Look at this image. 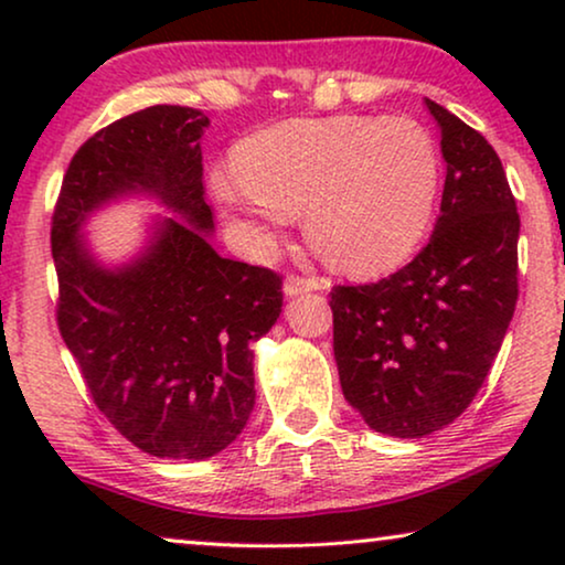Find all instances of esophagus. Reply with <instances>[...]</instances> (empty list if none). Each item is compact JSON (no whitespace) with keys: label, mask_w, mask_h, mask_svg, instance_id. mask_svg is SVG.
Instances as JSON below:
<instances>
[{"label":"esophagus","mask_w":565,"mask_h":565,"mask_svg":"<svg viewBox=\"0 0 565 565\" xmlns=\"http://www.w3.org/2000/svg\"><path fill=\"white\" fill-rule=\"evenodd\" d=\"M327 288V280H319V277H298L290 275L288 280L282 285V292L288 298L300 296V292H311V290H323Z\"/></svg>","instance_id":"esophagus-1"}]
</instances>
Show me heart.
Returning a JSON list of instances; mask_svg holds the SVG:
<instances>
[{"mask_svg": "<svg viewBox=\"0 0 565 565\" xmlns=\"http://www.w3.org/2000/svg\"><path fill=\"white\" fill-rule=\"evenodd\" d=\"M439 153L412 118L331 115L259 130L215 169L211 195L254 252H267L296 211L337 267L381 275L404 265L435 213Z\"/></svg>", "mask_w": 565, "mask_h": 565, "instance_id": "heart-1", "label": "heart"}]
</instances>
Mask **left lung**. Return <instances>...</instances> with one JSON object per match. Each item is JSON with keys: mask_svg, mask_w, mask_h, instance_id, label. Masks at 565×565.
Returning a JSON list of instances; mask_svg holds the SVG:
<instances>
[{"mask_svg": "<svg viewBox=\"0 0 565 565\" xmlns=\"http://www.w3.org/2000/svg\"><path fill=\"white\" fill-rule=\"evenodd\" d=\"M443 134V205L429 244L383 280L337 285L334 360L370 429L416 439L470 406L516 306L520 213L486 138L427 99Z\"/></svg>", "mask_w": 565, "mask_h": 565, "instance_id": "obj_1", "label": "left lung"}]
</instances>
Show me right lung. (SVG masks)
<instances>
[{"label":"right lung","mask_w":565,"mask_h":565,"mask_svg":"<svg viewBox=\"0 0 565 565\" xmlns=\"http://www.w3.org/2000/svg\"><path fill=\"white\" fill-rule=\"evenodd\" d=\"M200 110L153 105L74 153L53 213L58 329L99 412L153 458L205 460L254 408V342L282 311L273 269L221 257L203 190ZM128 194L157 196L145 249L103 266L81 236L88 215Z\"/></svg>","instance_id":"add662e5"}]
</instances>
